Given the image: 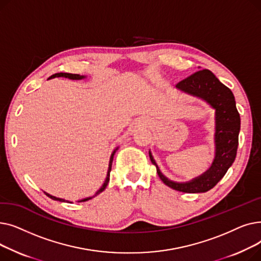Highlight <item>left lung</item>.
I'll use <instances>...</instances> for the list:
<instances>
[{
    "instance_id": "1",
    "label": "left lung",
    "mask_w": 261,
    "mask_h": 261,
    "mask_svg": "<svg viewBox=\"0 0 261 261\" xmlns=\"http://www.w3.org/2000/svg\"><path fill=\"white\" fill-rule=\"evenodd\" d=\"M175 87L205 100L216 110L215 159L210 169L200 176L189 182L177 183L170 181L161 172L150 151L149 156L155 165L156 172L164 184L182 193H205L222 179L235 161L240 131V115L236 108L234 94L208 70H200L194 73L180 81Z\"/></svg>"
}]
</instances>
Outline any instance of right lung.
<instances>
[{
	"label": "right lung",
	"instance_id": "add662e5",
	"mask_svg": "<svg viewBox=\"0 0 261 261\" xmlns=\"http://www.w3.org/2000/svg\"><path fill=\"white\" fill-rule=\"evenodd\" d=\"M55 77H65V78H68V79H72V80H80V79H84V78H86V76H81V75H78V74H70V73H57V74H54V75H51L48 79H50V78H55ZM118 149V147L114 150V151L112 152V154H111V158H110V162H109V168H108V173H107V177H106V181H105V183L102 184V186L96 191L95 193V195L93 196V197H89V198H86V199H84V200H80L79 202H85V201H88V200H90V199H92V198H94V197H96L97 195H99L100 193H102V191L106 189V187H107V185H108V183H109V181H110V172H111V168H112V162H113V156H114V154H115V152H116V150ZM44 194L48 197V198H50V199H53V200H56V201H60V202H65V200L64 199H60V198H56V197H54V196H51V195H49V194H47V193H45L44 191ZM66 202H68V201H66ZM71 203V202H70Z\"/></svg>",
	"mask_w": 261,
	"mask_h": 261
}]
</instances>
